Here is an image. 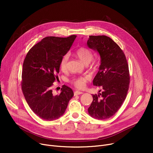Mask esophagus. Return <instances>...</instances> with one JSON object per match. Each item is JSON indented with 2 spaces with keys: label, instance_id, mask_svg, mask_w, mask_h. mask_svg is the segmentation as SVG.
Instances as JSON below:
<instances>
[{
  "label": "esophagus",
  "instance_id": "obj_1",
  "mask_svg": "<svg viewBox=\"0 0 153 153\" xmlns=\"http://www.w3.org/2000/svg\"><path fill=\"white\" fill-rule=\"evenodd\" d=\"M74 95H80V94H82L83 92L81 91H76L74 92Z\"/></svg>",
  "mask_w": 153,
  "mask_h": 153
}]
</instances>
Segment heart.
I'll return each mask as SVG.
<instances>
[{
	"instance_id": "1",
	"label": "heart",
	"mask_w": 153,
	"mask_h": 153,
	"mask_svg": "<svg viewBox=\"0 0 153 153\" xmlns=\"http://www.w3.org/2000/svg\"><path fill=\"white\" fill-rule=\"evenodd\" d=\"M75 54L79 58V59L84 64L89 63L93 57V54L92 51L89 49V48L85 47H81L78 48L76 51ZM68 59V54H64L61 58L59 62V66L62 70H65L66 69ZM89 79L90 77L89 76L77 77L72 79L71 82L77 88L82 89V88L85 87L87 80H89Z\"/></svg>"
}]
</instances>
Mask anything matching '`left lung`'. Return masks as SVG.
<instances>
[{
  "label": "left lung",
  "instance_id": "8db88e82",
  "mask_svg": "<svg viewBox=\"0 0 153 153\" xmlns=\"http://www.w3.org/2000/svg\"><path fill=\"white\" fill-rule=\"evenodd\" d=\"M87 45L100 55V65L93 84L103 89L92 95L88 112L94 118L107 119L117 113L126 99L130 84L127 61L121 48L107 36H89Z\"/></svg>",
  "mask_w": 153,
  "mask_h": 153
}]
</instances>
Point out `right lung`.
Listing matches in <instances>:
<instances>
[{"instance_id":"obj_1","label":"right lung","mask_w":153,"mask_h":153,"mask_svg":"<svg viewBox=\"0 0 153 153\" xmlns=\"http://www.w3.org/2000/svg\"><path fill=\"white\" fill-rule=\"evenodd\" d=\"M76 38V35L45 37L31 48L24 60L22 92L30 108L43 120L52 121L61 117L74 96L66 85L62 86L60 94L53 95L51 86L57 79L60 60Z\"/></svg>"}]
</instances>
